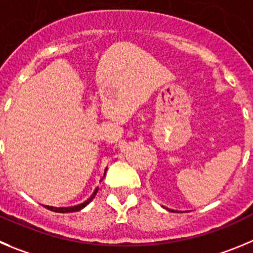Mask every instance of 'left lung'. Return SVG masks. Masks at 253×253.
Instances as JSON below:
<instances>
[{
	"label": "left lung",
	"instance_id": "obj_1",
	"mask_svg": "<svg viewBox=\"0 0 253 253\" xmlns=\"http://www.w3.org/2000/svg\"><path fill=\"white\" fill-rule=\"evenodd\" d=\"M165 209H166V207H165ZM169 210V209H167ZM169 211H172V212H178V211H174V210H169Z\"/></svg>",
	"mask_w": 253,
	"mask_h": 253
}]
</instances>
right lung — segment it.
Wrapping results in <instances>:
<instances>
[{
	"label": "right lung",
	"mask_w": 253,
	"mask_h": 253,
	"mask_svg": "<svg viewBox=\"0 0 253 253\" xmlns=\"http://www.w3.org/2000/svg\"><path fill=\"white\" fill-rule=\"evenodd\" d=\"M106 171H107V167L105 169V174H106ZM105 174H103V177H105ZM102 177V178H103ZM98 191V187H96V190L93 191V193L91 195V197H88L84 202H82V204L80 205H76V206H68V207H53V206H47V205H43L44 207H46L47 210H51V211L53 212H60V213H68V212H77V211H81L82 209H84V207L87 206V205L89 204V202L92 201L94 198V196H96V193H97Z\"/></svg>",
	"instance_id": "1"
}]
</instances>
